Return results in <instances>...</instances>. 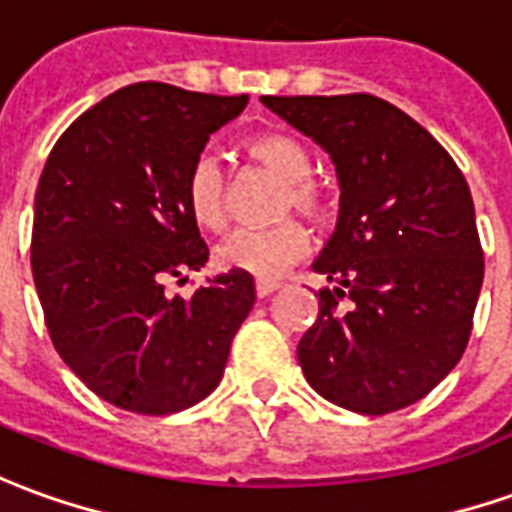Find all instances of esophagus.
<instances>
[{"label":"esophagus","instance_id":"esophagus-1","mask_svg":"<svg viewBox=\"0 0 512 512\" xmlns=\"http://www.w3.org/2000/svg\"><path fill=\"white\" fill-rule=\"evenodd\" d=\"M255 291H257V296H260V299H266V296H271L274 291H280V282H277V280H257Z\"/></svg>","mask_w":512,"mask_h":512}]
</instances>
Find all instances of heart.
<instances>
[{
    "instance_id": "1",
    "label": "heart",
    "mask_w": 512,
    "mask_h": 512,
    "mask_svg": "<svg viewBox=\"0 0 512 512\" xmlns=\"http://www.w3.org/2000/svg\"><path fill=\"white\" fill-rule=\"evenodd\" d=\"M244 152L255 163L274 171L280 180L288 182L282 199V210H296L302 219L316 227L330 224L335 216V202L330 191L313 180V157L302 141L282 132H263L244 144ZM185 205L191 219L202 230L219 232L230 219V185L224 166L213 155H199L185 177ZM310 246V235L302 221L285 219L271 227H241L221 241L219 266L244 271L252 277H277L293 266Z\"/></svg>"
}]
</instances>
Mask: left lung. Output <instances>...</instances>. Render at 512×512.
Masks as SVG:
<instances>
[{
    "mask_svg": "<svg viewBox=\"0 0 512 512\" xmlns=\"http://www.w3.org/2000/svg\"><path fill=\"white\" fill-rule=\"evenodd\" d=\"M335 163L341 216L313 268L318 318L299 341L305 380L332 405L385 416L457 366L482 260L466 177L430 132L371 94L263 96Z\"/></svg>",
    "mask_w": 512,
    "mask_h": 512,
    "instance_id": "1",
    "label": "left lung"
}]
</instances>
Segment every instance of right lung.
Returning <instances> with one entry per match:
<instances>
[{
  "label": "right lung",
  "mask_w": 512,
  "mask_h": 512,
  "mask_svg": "<svg viewBox=\"0 0 512 512\" xmlns=\"http://www.w3.org/2000/svg\"><path fill=\"white\" fill-rule=\"evenodd\" d=\"M249 96L135 82L57 138L35 191L32 280L57 355L110 405L169 416L221 382L255 280L230 271L182 299L207 244L185 177Z\"/></svg>",
  "instance_id": "1"
}]
</instances>
